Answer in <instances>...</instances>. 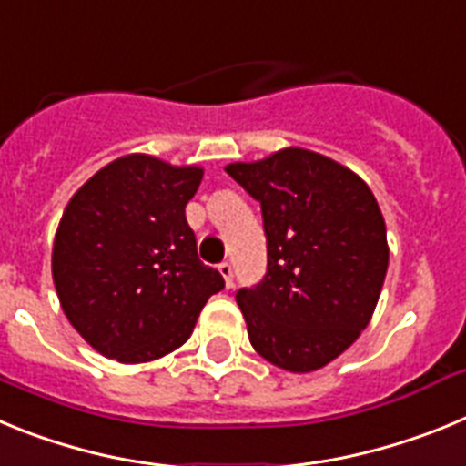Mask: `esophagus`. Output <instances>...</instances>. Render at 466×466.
I'll use <instances>...</instances> for the list:
<instances>
[{"label": "esophagus", "mask_w": 466, "mask_h": 466, "mask_svg": "<svg viewBox=\"0 0 466 466\" xmlns=\"http://www.w3.org/2000/svg\"><path fill=\"white\" fill-rule=\"evenodd\" d=\"M219 273L226 282V289H230V287H233V266H230V263H221Z\"/></svg>", "instance_id": "1"}]
</instances>
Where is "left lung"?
<instances>
[{"label": "left lung", "mask_w": 466, "mask_h": 466, "mask_svg": "<svg viewBox=\"0 0 466 466\" xmlns=\"http://www.w3.org/2000/svg\"><path fill=\"white\" fill-rule=\"evenodd\" d=\"M228 172L261 203L268 273L236 294L258 355L289 373L327 366L371 322L390 247L369 184L339 160L287 147Z\"/></svg>", "instance_id": "8db88e82"}]
</instances>
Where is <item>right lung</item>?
<instances>
[{
  "instance_id": "1",
  "label": "right lung",
  "mask_w": 466,
  "mask_h": 466,
  "mask_svg": "<svg viewBox=\"0 0 466 466\" xmlns=\"http://www.w3.org/2000/svg\"><path fill=\"white\" fill-rule=\"evenodd\" d=\"M203 172L127 154L69 198L53 240V284L69 324L102 357L147 364L170 355L224 289L187 224Z\"/></svg>"
}]
</instances>
